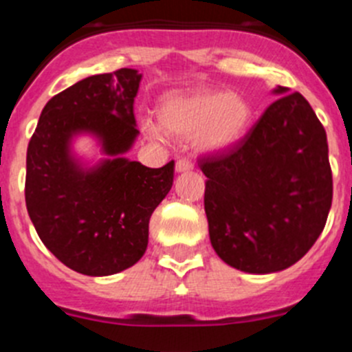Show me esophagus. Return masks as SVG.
<instances>
[{
    "label": "esophagus",
    "mask_w": 352,
    "mask_h": 352,
    "mask_svg": "<svg viewBox=\"0 0 352 352\" xmlns=\"http://www.w3.org/2000/svg\"><path fill=\"white\" fill-rule=\"evenodd\" d=\"M192 170V161L189 160H179L175 163V172L177 173H182V172H189Z\"/></svg>",
    "instance_id": "1"
}]
</instances>
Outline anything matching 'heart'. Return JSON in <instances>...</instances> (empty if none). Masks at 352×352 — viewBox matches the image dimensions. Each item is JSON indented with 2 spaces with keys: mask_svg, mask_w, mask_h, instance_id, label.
Returning <instances> with one entry per match:
<instances>
[{
  "mask_svg": "<svg viewBox=\"0 0 352 352\" xmlns=\"http://www.w3.org/2000/svg\"><path fill=\"white\" fill-rule=\"evenodd\" d=\"M161 128L172 135L195 137L203 153H221L243 139L252 120V107L243 95L226 90H201L166 95L157 107ZM144 130L160 139L156 124L146 121Z\"/></svg>",
  "mask_w": 352,
  "mask_h": 352,
  "instance_id": "obj_1",
  "label": "heart"
}]
</instances>
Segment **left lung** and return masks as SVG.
Returning <instances> with one entry per match:
<instances>
[{"label": "left lung", "mask_w": 352, "mask_h": 352, "mask_svg": "<svg viewBox=\"0 0 352 352\" xmlns=\"http://www.w3.org/2000/svg\"><path fill=\"white\" fill-rule=\"evenodd\" d=\"M280 95L229 151L199 160L217 255L269 274L300 261L327 224L333 184L327 131L298 91Z\"/></svg>", "instance_id": "8db88e82"}]
</instances>
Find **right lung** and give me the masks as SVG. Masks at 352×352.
<instances>
[{
  "label": "right lung",
  "instance_id": "obj_1",
  "mask_svg": "<svg viewBox=\"0 0 352 352\" xmlns=\"http://www.w3.org/2000/svg\"><path fill=\"white\" fill-rule=\"evenodd\" d=\"M142 74H95L47 102L28 146L25 205L39 239L72 271L109 276L140 261L149 219L173 184V161L147 168L124 157L135 142L133 100ZM90 133L108 154L85 169L72 137Z\"/></svg>",
  "mask_w": 352,
  "mask_h": 352
}]
</instances>
